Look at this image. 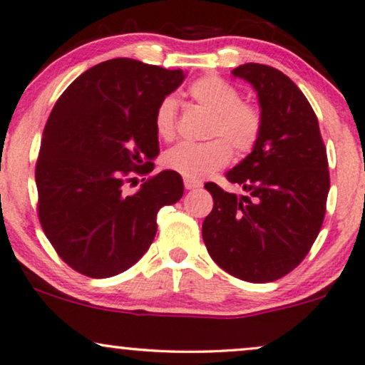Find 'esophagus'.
Returning <instances> with one entry per match:
<instances>
[{"instance_id":"obj_1","label":"esophagus","mask_w":365,"mask_h":365,"mask_svg":"<svg viewBox=\"0 0 365 365\" xmlns=\"http://www.w3.org/2000/svg\"><path fill=\"white\" fill-rule=\"evenodd\" d=\"M184 187H186L187 190H194V189H197V187H200V182H197V181H192V179H184Z\"/></svg>"}]
</instances>
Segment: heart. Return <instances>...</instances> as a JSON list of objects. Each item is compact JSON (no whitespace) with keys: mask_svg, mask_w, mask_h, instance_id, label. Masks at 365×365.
<instances>
[{"mask_svg":"<svg viewBox=\"0 0 365 365\" xmlns=\"http://www.w3.org/2000/svg\"><path fill=\"white\" fill-rule=\"evenodd\" d=\"M189 97L212 115L208 135L217 139L205 143H178L165 153L163 163L178 175L200 181L230 163V145L239 155L252 152L262 135L264 118L255 105L241 101V93L231 83L215 76L202 77L190 83ZM176 115L175 98L166 97L160 101L155 111V130L160 139L171 140L175 137Z\"/></svg>","mask_w":365,"mask_h":365,"instance_id":"heart-1","label":"heart"}]
</instances>
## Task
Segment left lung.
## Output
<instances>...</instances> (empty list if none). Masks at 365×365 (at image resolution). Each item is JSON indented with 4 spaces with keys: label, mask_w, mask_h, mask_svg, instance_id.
<instances>
[{
    "label": "left lung",
    "mask_w": 365,
    "mask_h": 365,
    "mask_svg": "<svg viewBox=\"0 0 365 365\" xmlns=\"http://www.w3.org/2000/svg\"><path fill=\"white\" fill-rule=\"evenodd\" d=\"M232 76L255 88L264 128L254 150L226 173L246 195L205 184L213 208L202 237L225 272L268 283L294 270L319 236L330 190L327 148L312 106L282 71L247 63Z\"/></svg>",
    "instance_id": "1"
}]
</instances>
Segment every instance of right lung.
Listing matches in <instances>:
<instances>
[{"label":"right lung","instance_id":"1","mask_svg":"<svg viewBox=\"0 0 365 365\" xmlns=\"http://www.w3.org/2000/svg\"><path fill=\"white\" fill-rule=\"evenodd\" d=\"M130 58L87 69L53 106L35 166L38 220L73 270L91 278L126 272L150 247L157 213L184 192L165 170L126 192L130 175H148L160 152L155 111L184 81Z\"/></svg>","mask_w":365,"mask_h":365}]
</instances>
